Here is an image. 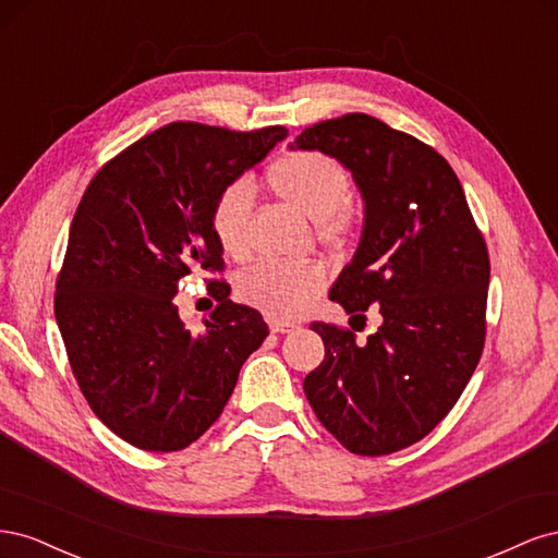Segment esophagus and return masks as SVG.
I'll return each mask as SVG.
<instances>
[{
    "instance_id": "1",
    "label": "esophagus",
    "mask_w": 558,
    "mask_h": 558,
    "mask_svg": "<svg viewBox=\"0 0 558 558\" xmlns=\"http://www.w3.org/2000/svg\"><path fill=\"white\" fill-rule=\"evenodd\" d=\"M295 324H291V320H277V318L269 320V330L272 332H291Z\"/></svg>"
}]
</instances>
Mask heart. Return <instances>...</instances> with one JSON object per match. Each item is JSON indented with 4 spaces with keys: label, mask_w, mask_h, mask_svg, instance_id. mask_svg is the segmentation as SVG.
<instances>
[{
    "label": "heart",
    "mask_w": 558,
    "mask_h": 558,
    "mask_svg": "<svg viewBox=\"0 0 558 558\" xmlns=\"http://www.w3.org/2000/svg\"><path fill=\"white\" fill-rule=\"evenodd\" d=\"M267 185L286 205L316 221L318 240L342 244L353 228L347 205L351 181L344 167L316 150H293L267 167ZM253 207L248 181H232L211 207V232L228 256L246 251V223ZM326 275L310 263H256L240 275L238 295L272 318H295L324 291Z\"/></svg>",
    "instance_id": "obj_1"
}]
</instances>
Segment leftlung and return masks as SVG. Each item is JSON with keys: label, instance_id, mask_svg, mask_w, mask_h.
Segmentation results:
<instances>
[{"label": "left lung", "instance_id": "8db88e82", "mask_svg": "<svg viewBox=\"0 0 558 558\" xmlns=\"http://www.w3.org/2000/svg\"><path fill=\"white\" fill-rule=\"evenodd\" d=\"M351 172L363 228L330 300L381 326L359 344L349 330L312 324L326 356L305 396L337 440L384 456L426 437L461 398L484 347L488 256L449 162L410 134L349 113L298 134Z\"/></svg>", "mask_w": 558, "mask_h": 558}]
</instances>
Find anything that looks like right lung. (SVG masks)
Listing matches in <instances>:
<instances>
[{
    "label": "right lung",
    "mask_w": 558,
    "mask_h": 558,
    "mask_svg": "<svg viewBox=\"0 0 558 558\" xmlns=\"http://www.w3.org/2000/svg\"><path fill=\"white\" fill-rule=\"evenodd\" d=\"M286 137V128L172 123L107 162L83 193L56 320L90 410L132 447L179 451L195 442L269 335L256 310L232 300L191 332L172 300L181 277L223 267L211 232L218 193ZM221 289L211 281L209 293Z\"/></svg>",
    "instance_id": "obj_1"
}]
</instances>
